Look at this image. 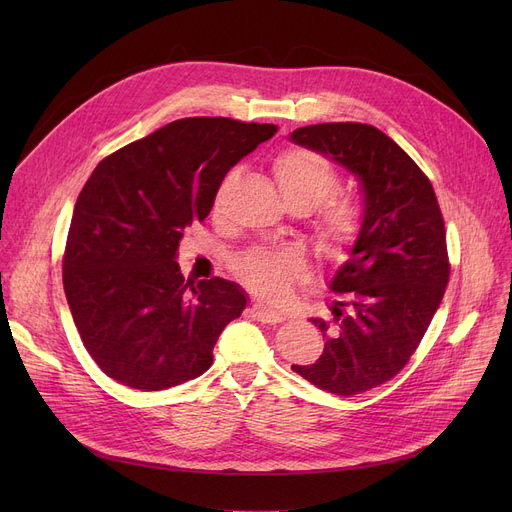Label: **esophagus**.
I'll return each instance as SVG.
<instances>
[{
	"instance_id": "1",
	"label": "esophagus",
	"mask_w": 512,
	"mask_h": 512,
	"mask_svg": "<svg viewBox=\"0 0 512 512\" xmlns=\"http://www.w3.org/2000/svg\"><path fill=\"white\" fill-rule=\"evenodd\" d=\"M251 311H253V315H255L259 321H263V324H280V321L284 319L280 311L270 309V307H265V305H253Z\"/></svg>"
}]
</instances>
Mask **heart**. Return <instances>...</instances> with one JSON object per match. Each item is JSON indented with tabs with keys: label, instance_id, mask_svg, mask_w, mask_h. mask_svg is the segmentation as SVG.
Returning a JSON list of instances; mask_svg holds the SVG:
<instances>
[{
	"label": "heart",
	"instance_id": "obj_1",
	"mask_svg": "<svg viewBox=\"0 0 512 512\" xmlns=\"http://www.w3.org/2000/svg\"><path fill=\"white\" fill-rule=\"evenodd\" d=\"M272 172L286 207L301 213L330 195L338 182L334 168L324 157L301 147H290L276 155ZM361 220V205L353 197H329L315 209L311 222L317 249L330 257L342 255L357 238ZM238 274L259 297L280 301L301 278L303 259L292 251H253L240 259Z\"/></svg>",
	"mask_w": 512,
	"mask_h": 512
}]
</instances>
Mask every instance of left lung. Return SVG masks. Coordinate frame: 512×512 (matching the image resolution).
I'll return each instance as SVG.
<instances>
[{"instance_id": "obj_1", "label": "left lung", "mask_w": 512, "mask_h": 512, "mask_svg": "<svg viewBox=\"0 0 512 512\" xmlns=\"http://www.w3.org/2000/svg\"><path fill=\"white\" fill-rule=\"evenodd\" d=\"M290 141L355 174L363 193L361 230L330 278V290L344 299L330 307L334 324L313 319L326 338L324 353L292 365L321 390L355 396L409 363L440 307L450 276L442 211L432 182L378 128L313 124Z\"/></svg>"}]
</instances>
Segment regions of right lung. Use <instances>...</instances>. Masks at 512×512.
<instances>
[{
    "label": "right lung",
    "instance_id": "right-lung-1",
    "mask_svg": "<svg viewBox=\"0 0 512 512\" xmlns=\"http://www.w3.org/2000/svg\"><path fill=\"white\" fill-rule=\"evenodd\" d=\"M276 124L182 118L107 155L80 191L66 240L64 292L93 361L134 390L199 378L247 307L224 278L184 282L182 230L203 222L238 161Z\"/></svg>",
    "mask_w": 512,
    "mask_h": 512
}]
</instances>
